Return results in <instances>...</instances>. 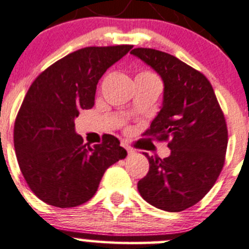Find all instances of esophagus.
Returning <instances> with one entry per match:
<instances>
[{"label": "esophagus", "instance_id": "esophagus-1", "mask_svg": "<svg viewBox=\"0 0 249 249\" xmlns=\"http://www.w3.org/2000/svg\"><path fill=\"white\" fill-rule=\"evenodd\" d=\"M121 145H122V147H124V149L127 150V152H128V154H129V155H130V154H133V152H134V150H133L132 147H130L129 145L127 144V142H121Z\"/></svg>", "mask_w": 249, "mask_h": 249}]
</instances>
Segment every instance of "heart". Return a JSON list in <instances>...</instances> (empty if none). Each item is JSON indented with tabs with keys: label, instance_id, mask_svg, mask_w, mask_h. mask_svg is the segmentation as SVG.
<instances>
[{
	"label": "heart",
	"instance_id": "b5f03b06",
	"mask_svg": "<svg viewBox=\"0 0 249 249\" xmlns=\"http://www.w3.org/2000/svg\"><path fill=\"white\" fill-rule=\"evenodd\" d=\"M138 76H142V77H149V78H156V76L151 72H142V73H139Z\"/></svg>",
	"mask_w": 249,
	"mask_h": 249
}]
</instances>
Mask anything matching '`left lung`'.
Returning <instances> with one entry per match:
<instances>
[{"label": "left lung", "mask_w": 249, "mask_h": 249, "mask_svg": "<svg viewBox=\"0 0 249 249\" xmlns=\"http://www.w3.org/2000/svg\"><path fill=\"white\" fill-rule=\"evenodd\" d=\"M130 54L156 71L163 82L161 110L145 135L169 140L171 155L150 157L138 181L140 196L154 207L181 212L205 197L225 160L228 129L209 81L174 55L151 48Z\"/></svg>", "instance_id": "obj_1"}]
</instances>
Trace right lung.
<instances>
[{
	"label": "right lung",
	"mask_w": 249,
	"mask_h": 249,
	"mask_svg": "<svg viewBox=\"0 0 249 249\" xmlns=\"http://www.w3.org/2000/svg\"><path fill=\"white\" fill-rule=\"evenodd\" d=\"M132 46L86 47L54 63L34 81L14 124L19 167L36 196L54 207H76L94 196L105 171L127 156L114 135L83 142L75 130L81 110L92 109L105 71Z\"/></svg>",
	"instance_id": "1"
}]
</instances>
